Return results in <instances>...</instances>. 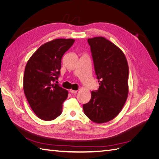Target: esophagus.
<instances>
[{
  "mask_svg": "<svg viewBox=\"0 0 159 159\" xmlns=\"http://www.w3.org/2000/svg\"><path fill=\"white\" fill-rule=\"evenodd\" d=\"M70 92L72 94H75V93H77V90H73V89H70Z\"/></svg>",
  "mask_w": 159,
  "mask_h": 159,
  "instance_id": "1",
  "label": "esophagus"
}]
</instances>
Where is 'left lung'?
Listing matches in <instances>:
<instances>
[{
	"label": "left lung",
	"instance_id": "8db88e82",
	"mask_svg": "<svg viewBox=\"0 0 159 159\" xmlns=\"http://www.w3.org/2000/svg\"><path fill=\"white\" fill-rule=\"evenodd\" d=\"M99 89L84 104V113L97 123H106L121 111L128 95L129 67L125 56L117 46L103 37L89 38Z\"/></svg>",
	"mask_w": 159,
	"mask_h": 159
}]
</instances>
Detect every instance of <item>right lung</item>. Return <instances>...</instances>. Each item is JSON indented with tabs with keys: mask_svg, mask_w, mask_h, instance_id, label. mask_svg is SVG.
<instances>
[{
	"mask_svg": "<svg viewBox=\"0 0 159 159\" xmlns=\"http://www.w3.org/2000/svg\"><path fill=\"white\" fill-rule=\"evenodd\" d=\"M75 42L56 39L42 45L28 61L24 74V91L33 111L44 121L55 119L62 112L68 92L53 84L60 74L61 57Z\"/></svg>",
	"mask_w": 159,
	"mask_h": 159,
	"instance_id": "1",
	"label": "right lung"
}]
</instances>
